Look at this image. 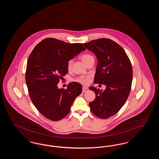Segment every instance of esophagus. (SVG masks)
Wrapping results in <instances>:
<instances>
[{
	"instance_id": "34e87169",
	"label": "esophagus",
	"mask_w": 159,
	"mask_h": 159,
	"mask_svg": "<svg viewBox=\"0 0 159 159\" xmlns=\"http://www.w3.org/2000/svg\"><path fill=\"white\" fill-rule=\"evenodd\" d=\"M88 91V88L86 86H83V88H82V92L83 93H84Z\"/></svg>"
}]
</instances>
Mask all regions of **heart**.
Returning <instances> with one entry per match:
<instances>
[{
  "instance_id": "b5f03b06",
  "label": "heart",
  "mask_w": 159,
  "mask_h": 159,
  "mask_svg": "<svg viewBox=\"0 0 159 159\" xmlns=\"http://www.w3.org/2000/svg\"><path fill=\"white\" fill-rule=\"evenodd\" d=\"M80 58L83 62L84 63V64L89 60L91 58H93V57L89 55V54H83L81 57ZM73 64V60H70L67 62V68L68 69H70L71 67ZM77 82H80V83H83V84H87L89 83V76H81L80 77H79L77 80Z\"/></svg>"
}]
</instances>
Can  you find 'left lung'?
Returning <instances> with one entry per match:
<instances>
[{
	"mask_svg": "<svg viewBox=\"0 0 159 159\" xmlns=\"http://www.w3.org/2000/svg\"><path fill=\"white\" fill-rule=\"evenodd\" d=\"M83 45L97 58L94 83L106 86L104 91L89 87L96 95L89 103L90 109L99 118H109L121 109L128 98L133 77L131 62L124 49L111 39H99Z\"/></svg>",
	"mask_w": 159,
	"mask_h": 159,
	"instance_id": "8db88e82",
	"label": "left lung"
}]
</instances>
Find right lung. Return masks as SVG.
<instances>
[{"instance_id":"1","label":"right lung","mask_w":159,"mask_h":159,"mask_svg":"<svg viewBox=\"0 0 159 159\" xmlns=\"http://www.w3.org/2000/svg\"><path fill=\"white\" fill-rule=\"evenodd\" d=\"M86 49L81 43H67L54 38L39 42L27 63L25 82L32 102L46 118L58 121L70 111L75 99L82 91L77 82L59 89L60 79L68 73L67 62Z\"/></svg>"}]
</instances>
